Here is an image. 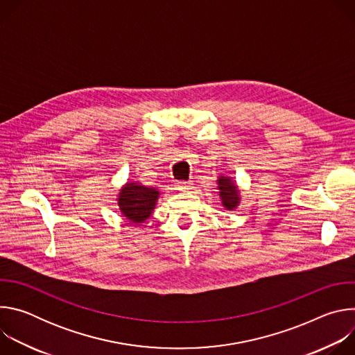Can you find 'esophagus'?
<instances>
[{"instance_id": "34e87169", "label": "esophagus", "mask_w": 355, "mask_h": 355, "mask_svg": "<svg viewBox=\"0 0 355 355\" xmlns=\"http://www.w3.org/2000/svg\"><path fill=\"white\" fill-rule=\"evenodd\" d=\"M192 185L193 184L191 181H178V182H175V188L178 191H188V189L192 188Z\"/></svg>"}]
</instances>
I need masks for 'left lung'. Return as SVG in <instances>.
Instances as JSON below:
<instances>
[{"label":"left lung","instance_id":"left-lung-1","mask_svg":"<svg viewBox=\"0 0 355 355\" xmlns=\"http://www.w3.org/2000/svg\"><path fill=\"white\" fill-rule=\"evenodd\" d=\"M218 189L220 195L222 205L227 211H233L240 204V191L232 177L220 175L218 180Z\"/></svg>","mask_w":355,"mask_h":355}]
</instances>
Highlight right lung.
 <instances>
[{"instance_id": "add662e5", "label": "right lung", "mask_w": 355, "mask_h": 355, "mask_svg": "<svg viewBox=\"0 0 355 355\" xmlns=\"http://www.w3.org/2000/svg\"><path fill=\"white\" fill-rule=\"evenodd\" d=\"M159 195L160 192L156 188L128 182L118 195V207L129 222L135 225L144 223L153 214Z\"/></svg>"}]
</instances>
